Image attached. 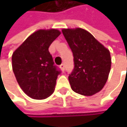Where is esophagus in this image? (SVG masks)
<instances>
[{
  "instance_id": "esophagus-1",
  "label": "esophagus",
  "mask_w": 127,
  "mask_h": 127,
  "mask_svg": "<svg viewBox=\"0 0 127 127\" xmlns=\"http://www.w3.org/2000/svg\"><path fill=\"white\" fill-rule=\"evenodd\" d=\"M60 67V68H61L62 71L64 72V64H61Z\"/></svg>"
}]
</instances>
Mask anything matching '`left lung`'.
Returning <instances> with one entry per match:
<instances>
[{
	"instance_id": "1",
	"label": "left lung",
	"mask_w": 127,
	"mask_h": 127,
	"mask_svg": "<svg viewBox=\"0 0 127 127\" xmlns=\"http://www.w3.org/2000/svg\"><path fill=\"white\" fill-rule=\"evenodd\" d=\"M70 48L74 68L68 76L72 90L83 95H93L105 85L111 68L110 51L85 29H64Z\"/></svg>"
}]
</instances>
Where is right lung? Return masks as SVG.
I'll use <instances>...</instances> for the list:
<instances>
[{
    "label": "right lung",
    "mask_w": 127,
    "mask_h": 127,
    "mask_svg": "<svg viewBox=\"0 0 127 127\" xmlns=\"http://www.w3.org/2000/svg\"><path fill=\"white\" fill-rule=\"evenodd\" d=\"M60 32L40 29L26 39L12 57V70L23 92L34 99H45L55 88L61 71L57 68L48 48Z\"/></svg>",
    "instance_id": "right-lung-1"
}]
</instances>
